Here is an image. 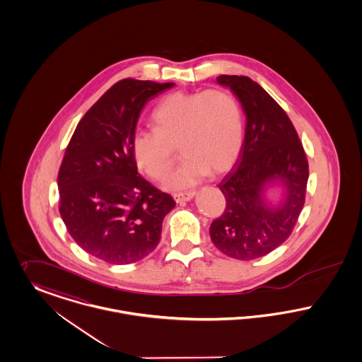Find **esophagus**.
Listing matches in <instances>:
<instances>
[{"instance_id":"esophagus-1","label":"esophagus","mask_w":362,"mask_h":362,"mask_svg":"<svg viewBox=\"0 0 362 362\" xmlns=\"http://www.w3.org/2000/svg\"><path fill=\"white\" fill-rule=\"evenodd\" d=\"M194 192H175L173 194V199L176 202H185V201H190L192 197H194Z\"/></svg>"}]
</instances>
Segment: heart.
Wrapping results in <instances>:
<instances>
[{
	"label": "heart",
	"instance_id": "heart-1",
	"mask_svg": "<svg viewBox=\"0 0 362 362\" xmlns=\"http://www.w3.org/2000/svg\"><path fill=\"white\" fill-rule=\"evenodd\" d=\"M150 122L153 131L132 135L134 161L150 179L164 182L179 149L185 161L170 179L173 189L192 186L209 172L230 170L243 145L242 107L223 88L172 93L156 105Z\"/></svg>",
	"mask_w": 362,
	"mask_h": 362
}]
</instances>
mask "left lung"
<instances>
[{"label": "left lung", "mask_w": 362, "mask_h": 362, "mask_svg": "<svg viewBox=\"0 0 362 362\" xmlns=\"http://www.w3.org/2000/svg\"><path fill=\"white\" fill-rule=\"evenodd\" d=\"M246 115L235 167L218 183L226 209L211 224L214 246L236 259L267 255L288 239L305 204L309 164L297 129L283 107L247 76L220 75ZM281 180L286 198L275 210L262 201L265 182Z\"/></svg>", "instance_id": "left-lung-1"}]
</instances>
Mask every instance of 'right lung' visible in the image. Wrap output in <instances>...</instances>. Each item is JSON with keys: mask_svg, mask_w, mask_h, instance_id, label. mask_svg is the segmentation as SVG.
Instances as JSON below:
<instances>
[{"mask_svg": "<svg viewBox=\"0 0 362 362\" xmlns=\"http://www.w3.org/2000/svg\"><path fill=\"white\" fill-rule=\"evenodd\" d=\"M173 83L123 79L78 123L62 161L59 211L88 255L126 265L149 255L176 202L139 173L131 139L145 104Z\"/></svg>", "mask_w": 362, "mask_h": 362, "instance_id": "obj_1", "label": "right lung"}]
</instances>
